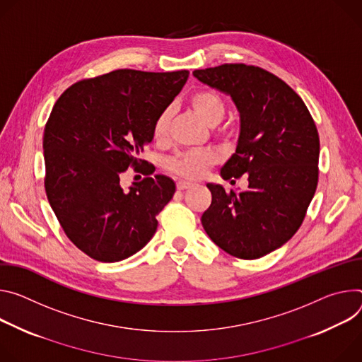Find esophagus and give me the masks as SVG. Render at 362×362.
<instances>
[{
  "label": "esophagus",
  "instance_id": "obj_1",
  "mask_svg": "<svg viewBox=\"0 0 362 362\" xmlns=\"http://www.w3.org/2000/svg\"><path fill=\"white\" fill-rule=\"evenodd\" d=\"M191 187H194L192 182H187V181H178V182H177V189H180V191L187 189V188H191Z\"/></svg>",
  "mask_w": 362,
  "mask_h": 362
}]
</instances>
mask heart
I'll return each instance as SVG.
<instances>
[{"label":"heart","mask_w":362,"mask_h":362,"mask_svg":"<svg viewBox=\"0 0 362 362\" xmlns=\"http://www.w3.org/2000/svg\"><path fill=\"white\" fill-rule=\"evenodd\" d=\"M188 103L192 112L203 120L207 127H217L226 116L227 103L224 98L213 89L195 90L189 98ZM171 113L168 109L160 112L152 125V136L156 142L164 141L170 128ZM214 164V156L209 151H195L188 153L177 155L165 163L168 171L175 175L188 180H197L202 177L207 168Z\"/></svg>","instance_id":"1"}]
</instances>
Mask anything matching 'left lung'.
Wrapping results in <instances>:
<instances>
[{"instance_id": "obj_1", "label": "left lung", "mask_w": 362, "mask_h": 362, "mask_svg": "<svg viewBox=\"0 0 362 362\" xmlns=\"http://www.w3.org/2000/svg\"><path fill=\"white\" fill-rule=\"evenodd\" d=\"M228 96L240 113L235 152L220 174L247 177L246 191L207 184L211 204L202 217L226 253L253 260L284 246L300 227L317 185L319 135L300 96L270 71L243 63L194 70Z\"/></svg>"}]
</instances>
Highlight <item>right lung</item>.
I'll use <instances>...</instances> for the list:
<instances>
[{
	"mask_svg": "<svg viewBox=\"0 0 362 362\" xmlns=\"http://www.w3.org/2000/svg\"><path fill=\"white\" fill-rule=\"evenodd\" d=\"M188 74L120 69L80 80L54 103L43 136L46 194L70 242L89 257L128 259L155 234L175 182L153 175L125 191L120 175L129 167L153 174L138 155Z\"/></svg>",
	"mask_w": 362,
	"mask_h": 362,
	"instance_id": "obj_1",
	"label": "right lung"
}]
</instances>
